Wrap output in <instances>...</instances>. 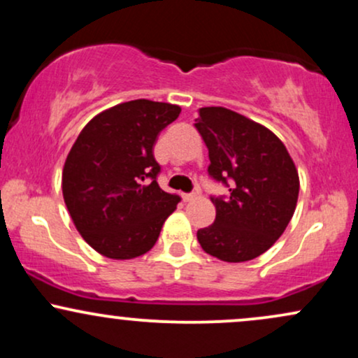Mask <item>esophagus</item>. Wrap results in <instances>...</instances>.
I'll list each match as a JSON object with an SVG mask.
<instances>
[{
	"mask_svg": "<svg viewBox=\"0 0 358 358\" xmlns=\"http://www.w3.org/2000/svg\"><path fill=\"white\" fill-rule=\"evenodd\" d=\"M182 199L185 200V202H190V200L195 199V193H183Z\"/></svg>",
	"mask_w": 358,
	"mask_h": 358,
	"instance_id": "34e87169",
	"label": "esophagus"
}]
</instances>
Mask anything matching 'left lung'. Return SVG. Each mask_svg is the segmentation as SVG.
I'll return each mask as SVG.
<instances>
[{"instance_id": "8db88e82", "label": "left lung", "mask_w": 358, "mask_h": 358, "mask_svg": "<svg viewBox=\"0 0 358 358\" xmlns=\"http://www.w3.org/2000/svg\"><path fill=\"white\" fill-rule=\"evenodd\" d=\"M195 127L208 148V175L229 187V196H212L215 220L196 239L220 261H250L281 237L293 217L296 166L273 131L231 109H199Z\"/></svg>"}]
</instances>
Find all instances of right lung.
<instances>
[{
  "instance_id": "1",
  "label": "right lung",
  "mask_w": 358,
  "mask_h": 358,
  "mask_svg": "<svg viewBox=\"0 0 358 358\" xmlns=\"http://www.w3.org/2000/svg\"><path fill=\"white\" fill-rule=\"evenodd\" d=\"M175 104L136 99L97 114L80 131L62 173L77 231L109 259L143 256L180 202L159 188L156 138L178 117Z\"/></svg>"
}]
</instances>
